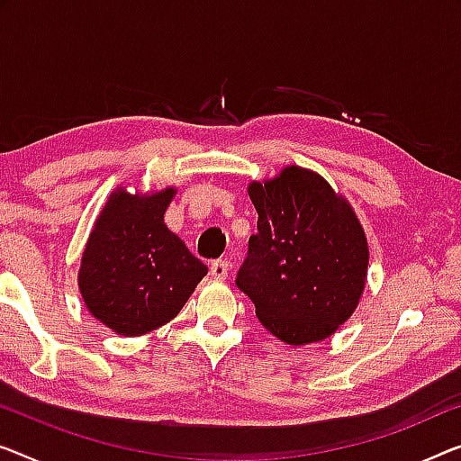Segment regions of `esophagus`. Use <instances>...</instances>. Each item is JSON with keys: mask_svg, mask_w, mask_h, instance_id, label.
<instances>
[{"mask_svg": "<svg viewBox=\"0 0 461 461\" xmlns=\"http://www.w3.org/2000/svg\"><path fill=\"white\" fill-rule=\"evenodd\" d=\"M230 263L228 260H212L211 263V277H215V279H225L228 277V273H230Z\"/></svg>", "mask_w": 461, "mask_h": 461, "instance_id": "34e87169", "label": "esophagus"}]
</instances>
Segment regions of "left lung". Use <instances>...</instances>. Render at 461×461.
I'll use <instances>...</instances> for the list:
<instances>
[{
	"instance_id": "1",
	"label": "left lung",
	"mask_w": 461,
	"mask_h": 461,
	"mask_svg": "<svg viewBox=\"0 0 461 461\" xmlns=\"http://www.w3.org/2000/svg\"><path fill=\"white\" fill-rule=\"evenodd\" d=\"M257 233L236 275L257 317L290 346L321 341L352 317L364 290L368 244L349 204L312 171L285 167L252 182Z\"/></svg>"
}]
</instances>
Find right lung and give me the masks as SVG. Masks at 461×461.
I'll list each match as a JSON object with an SVG mask.
<instances>
[{
    "label": "right lung",
    "instance_id": "add662e5",
    "mask_svg": "<svg viewBox=\"0 0 461 461\" xmlns=\"http://www.w3.org/2000/svg\"><path fill=\"white\" fill-rule=\"evenodd\" d=\"M171 198L174 188L150 196L113 192L82 254L86 308L126 338L174 319L209 271L163 223Z\"/></svg>",
    "mask_w": 461,
    "mask_h": 461
}]
</instances>
